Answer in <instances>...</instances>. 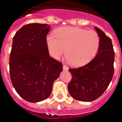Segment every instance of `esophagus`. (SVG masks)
I'll use <instances>...</instances> for the list:
<instances>
[{
	"instance_id": "1",
	"label": "esophagus",
	"mask_w": 122,
	"mask_h": 122,
	"mask_svg": "<svg viewBox=\"0 0 122 122\" xmlns=\"http://www.w3.org/2000/svg\"><path fill=\"white\" fill-rule=\"evenodd\" d=\"M63 70H68V68L66 66H65V65H63Z\"/></svg>"
}]
</instances>
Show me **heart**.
<instances>
[{"label": "heart", "mask_w": 122, "mask_h": 122, "mask_svg": "<svg viewBox=\"0 0 122 122\" xmlns=\"http://www.w3.org/2000/svg\"><path fill=\"white\" fill-rule=\"evenodd\" d=\"M56 38L49 35L46 39L50 56L59 59L66 52L67 60L73 66H83L89 63L98 48L99 37L93 30L65 27L56 30Z\"/></svg>", "instance_id": "1"}]
</instances>
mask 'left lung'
Instances as JSON below:
<instances>
[{"label":"left lung","instance_id":"left-lung-1","mask_svg":"<svg viewBox=\"0 0 122 122\" xmlns=\"http://www.w3.org/2000/svg\"><path fill=\"white\" fill-rule=\"evenodd\" d=\"M95 29L100 38L96 57L85 66L69 70L72 79L68 85V92L73 98L81 102L98 98L113 76L115 52L112 40L97 27Z\"/></svg>","mask_w":122,"mask_h":122}]
</instances>
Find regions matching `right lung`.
<instances>
[{
  "instance_id": "obj_1",
  "label": "right lung",
  "mask_w": 122,
  "mask_h": 122,
  "mask_svg": "<svg viewBox=\"0 0 122 122\" xmlns=\"http://www.w3.org/2000/svg\"><path fill=\"white\" fill-rule=\"evenodd\" d=\"M49 28L48 24H27L13 37L10 80L17 93L29 102L47 99L53 83L63 71V64L49 56L46 43Z\"/></svg>"
}]
</instances>
